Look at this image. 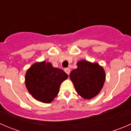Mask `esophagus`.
Returning a JSON list of instances; mask_svg holds the SVG:
<instances>
[{
    "instance_id": "1",
    "label": "esophagus",
    "mask_w": 131,
    "mask_h": 131,
    "mask_svg": "<svg viewBox=\"0 0 131 131\" xmlns=\"http://www.w3.org/2000/svg\"><path fill=\"white\" fill-rule=\"evenodd\" d=\"M64 72H66V73L68 74V75H69L70 72V68H64Z\"/></svg>"
}]
</instances>
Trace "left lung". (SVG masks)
Segmentation results:
<instances>
[{
  "label": "left lung",
  "mask_w": 131,
  "mask_h": 131,
  "mask_svg": "<svg viewBox=\"0 0 131 131\" xmlns=\"http://www.w3.org/2000/svg\"><path fill=\"white\" fill-rule=\"evenodd\" d=\"M77 68L71 72L70 79L77 92L84 98L90 100L102 89L105 80L103 68L97 63L81 60L77 64Z\"/></svg>",
  "instance_id": "1"
}]
</instances>
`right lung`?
Masks as SVG:
<instances>
[{"label": "right lung", "mask_w": 131, "mask_h": 131, "mask_svg": "<svg viewBox=\"0 0 131 131\" xmlns=\"http://www.w3.org/2000/svg\"><path fill=\"white\" fill-rule=\"evenodd\" d=\"M68 78L62 70L46 61L33 64L25 75L26 88L33 97L41 102H52L59 92L60 84Z\"/></svg>", "instance_id": "right-lung-1"}]
</instances>
